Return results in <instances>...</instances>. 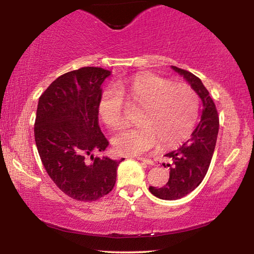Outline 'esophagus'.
Returning a JSON list of instances; mask_svg holds the SVG:
<instances>
[{
  "mask_svg": "<svg viewBox=\"0 0 254 254\" xmlns=\"http://www.w3.org/2000/svg\"><path fill=\"white\" fill-rule=\"evenodd\" d=\"M137 159H138V161H141V162L145 163V164H148V165H154V162H152L151 159H149V158H144V157H137Z\"/></svg>",
  "mask_w": 254,
  "mask_h": 254,
  "instance_id": "34e87169",
  "label": "esophagus"
}]
</instances>
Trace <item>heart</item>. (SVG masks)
Here are the masks:
<instances>
[{"label":"heart","instance_id":"obj_1","mask_svg":"<svg viewBox=\"0 0 254 254\" xmlns=\"http://www.w3.org/2000/svg\"><path fill=\"white\" fill-rule=\"evenodd\" d=\"M138 109L137 126L114 137L119 154L141 155L158 147L178 145L190 134L200 111L195 90L185 83H172L161 76L145 72L128 83H118L103 93L99 116L107 128L120 130L126 124V106Z\"/></svg>","mask_w":254,"mask_h":254}]
</instances>
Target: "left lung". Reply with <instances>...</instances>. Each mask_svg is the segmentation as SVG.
<instances>
[{"instance_id":"8db88e82","label":"left lung","mask_w":254,"mask_h":254,"mask_svg":"<svg viewBox=\"0 0 254 254\" xmlns=\"http://www.w3.org/2000/svg\"><path fill=\"white\" fill-rule=\"evenodd\" d=\"M171 67L183 75L195 90L202 100L203 109L201 120L189 140L180 148L165 155L170 161L166 164L170 168L168 184L163 187H149L155 196L163 200L180 199L200 185L209 169L220 126L216 106L201 79L182 68ZM163 165L165 166V163Z\"/></svg>"}]
</instances>
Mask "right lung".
<instances>
[{
	"instance_id": "add662e5",
	"label": "right lung",
	"mask_w": 254,
	"mask_h": 254,
	"mask_svg": "<svg viewBox=\"0 0 254 254\" xmlns=\"http://www.w3.org/2000/svg\"><path fill=\"white\" fill-rule=\"evenodd\" d=\"M110 70L83 67L59 76L40 96L34 140L44 168L77 201H96L113 190L121 161L93 157L109 141L98 125L102 86Z\"/></svg>"
}]
</instances>
